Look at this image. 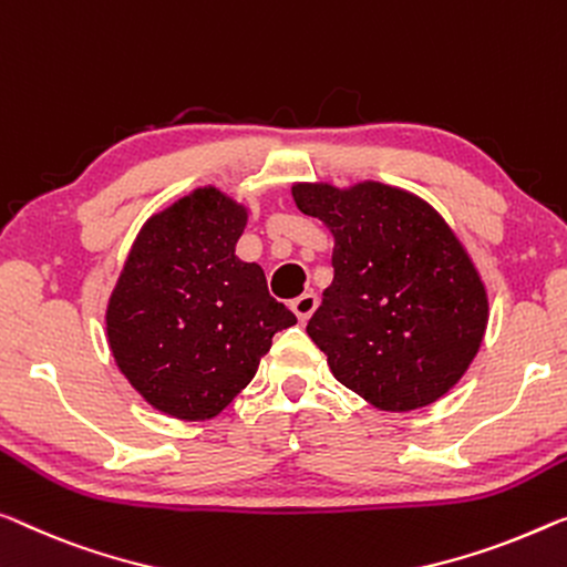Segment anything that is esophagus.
<instances>
[{
    "mask_svg": "<svg viewBox=\"0 0 567 567\" xmlns=\"http://www.w3.org/2000/svg\"><path fill=\"white\" fill-rule=\"evenodd\" d=\"M292 312L295 316H298V320L300 323H308L310 320V316L312 312H316V308H318V298L312 292H302L298 300H292Z\"/></svg>",
    "mask_w": 567,
    "mask_h": 567,
    "instance_id": "1",
    "label": "esophagus"
}]
</instances>
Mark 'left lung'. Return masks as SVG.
Returning a JSON list of instances; mask_svg holds the SVG:
<instances>
[{
  "instance_id": "8db88e82",
  "label": "left lung",
  "mask_w": 567,
  "mask_h": 567,
  "mask_svg": "<svg viewBox=\"0 0 567 567\" xmlns=\"http://www.w3.org/2000/svg\"><path fill=\"white\" fill-rule=\"evenodd\" d=\"M333 234V282L308 323L343 386L382 412L441 400L484 343L488 292L445 218L390 183H292Z\"/></svg>"
}]
</instances>
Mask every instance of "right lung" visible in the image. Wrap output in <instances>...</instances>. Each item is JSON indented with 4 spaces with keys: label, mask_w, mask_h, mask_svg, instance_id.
I'll return each mask as SVG.
<instances>
[{
    "label": "right lung",
    "mask_w": 567,
    "mask_h": 567,
    "mask_svg": "<svg viewBox=\"0 0 567 567\" xmlns=\"http://www.w3.org/2000/svg\"><path fill=\"white\" fill-rule=\"evenodd\" d=\"M249 206L216 185L152 214L106 302L109 351L132 390L167 417L210 420L257 374L298 318L236 257Z\"/></svg>",
    "instance_id": "add662e5"
}]
</instances>
